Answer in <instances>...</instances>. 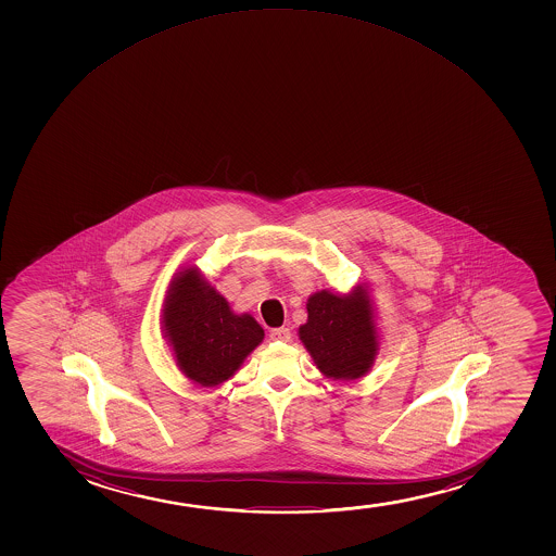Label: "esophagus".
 <instances>
[{"label": "esophagus", "instance_id": "1", "mask_svg": "<svg viewBox=\"0 0 556 556\" xmlns=\"http://www.w3.org/2000/svg\"><path fill=\"white\" fill-rule=\"evenodd\" d=\"M268 338L276 341V343H288L289 339H291V332H289V328H273L270 333H268Z\"/></svg>", "mask_w": 556, "mask_h": 556}]
</instances>
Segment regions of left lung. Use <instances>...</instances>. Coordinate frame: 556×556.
Instances as JSON below:
<instances>
[{"instance_id":"1","label":"left lung","mask_w":556,"mask_h":556,"mask_svg":"<svg viewBox=\"0 0 556 556\" xmlns=\"http://www.w3.org/2000/svg\"><path fill=\"white\" fill-rule=\"evenodd\" d=\"M306 309L299 338L320 375L332 380L365 377L382 341L369 286L357 283L349 293L320 289L309 294Z\"/></svg>"}]
</instances>
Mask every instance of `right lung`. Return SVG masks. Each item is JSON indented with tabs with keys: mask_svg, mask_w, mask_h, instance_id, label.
Returning a JSON list of instances; mask_svg holds the SVG:
<instances>
[{
	"mask_svg": "<svg viewBox=\"0 0 556 556\" xmlns=\"http://www.w3.org/2000/svg\"><path fill=\"white\" fill-rule=\"evenodd\" d=\"M160 325L181 375L202 388L228 382L265 338L257 320L233 312L197 265L174 273Z\"/></svg>",
	"mask_w": 556,
	"mask_h": 556,
	"instance_id": "add662e5",
	"label": "right lung"
}]
</instances>
